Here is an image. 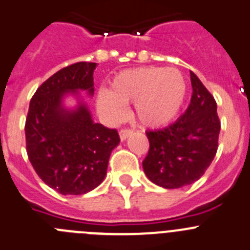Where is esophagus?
I'll use <instances>...</instances> for the list:
<instances>
[{
  "label": "esophagus",
  "mask_w": 250,
  "mask_h": 250,
  "mask_svg": "<svg viewBox=\"0 0 250 250\" xmlns=\"http://www.w3.org/2000/svg\"><path fill=\"white\" fill-rule=\"evenodd\" d=\"M133 133L132 129H129V128H123V129L120 130V138L121 141H125V139L128 138V137L130 136Z\"/></svg>",
  "instance_id": "34e87169"
}]
</instances>
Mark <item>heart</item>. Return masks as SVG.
Wrapping results in <instances>:
<instances>
[{"instance_id": "1", "label": "heart", "mask_w": 250, "mask_h": 250, "mask_svg": "<svg viewBox=\"0 0 250 250\" xmlns=\"http://www.w3.org/2000/svg\"><path fill=\"white\" fill-rule=\"evenodd\" d=\"M186 92V80L178 69L136 67L114 76L111 90H100L97 107L111 120H121L125 113V104L134 102L138 120L149 127H158L178 116Z\"/></svg>"}]
</instances>
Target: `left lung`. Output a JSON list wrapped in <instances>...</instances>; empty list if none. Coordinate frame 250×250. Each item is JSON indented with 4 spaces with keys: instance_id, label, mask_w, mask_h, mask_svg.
I'll return each instance as SVG.
<instances>
[{
    "instance_id": "left-lung-1",
    "label": "left lung",
    "mask_w": 250,
    "mask_h": 250,
    "mask_svg": "<svg viewBox=\"0 0 250 250\" xmlns=\"http://www.w3.org/2000/svg\"><path fill=\"white\" fill-rule=\"evenodd\" d=\"M192 96L185 113L167 127L146 132L149 150L143 169L151 183L179 188L199 180L218 148L221 122L217 104L190 71Z\"/></svg>"
}]
</instances>
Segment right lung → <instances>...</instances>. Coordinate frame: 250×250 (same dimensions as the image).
I'll list each match as a JSON object with an SVG mask.
<instances>
[{
  "instance_id": "add662e5",
  "label": "right lung",
  "mask_w": 250,
  "mask_h": 250,
  "mask_svg": "<svg viewBox=\"0 0 250 250\" xmlns=\"http://www.w3.org/2000/svg\"><path fill=\"white\" fill-rule=\"evenodd\" d=\"M96 62H79L44 81L29 104L25 146L39 178L62 195H83L106 176L109 155L120 143L117 129L95 123L83 104L62 107L66 92L93 93Z\"/></svg>"
}]
</instances>
